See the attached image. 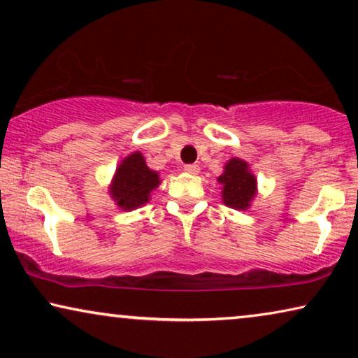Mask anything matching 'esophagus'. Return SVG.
<instances>
[{"label": "esophagus", "mask_w": 358, "mask_h": 358, "mask_svg": "<svg viewBox=\"0 0 358 358\" xmlns=\"http://www.w3.org/2000/svg\"><path fill=\"white\" fill-rule=\"evenodd\" d=\"M184 171H185V173H189V174H197L200 168H199V164H185Z\"/></svg>", "instance_id": "esophagus-1"}]
</instances>
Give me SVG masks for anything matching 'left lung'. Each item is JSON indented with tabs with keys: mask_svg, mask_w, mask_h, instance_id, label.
<instances>
[{
	"mask_svg": "<svg viewBox=\"0 0 358 358\" xmlns=\"http://www.w3.org/2000/svg\"><path fill=\"white\" fill-rule=\"evenodd\" d=\"M218 182L223 184V202L231 208L246 210L256 195V178L249 173L248 163L243 159H229Z\"/></svg>",
	"mask_w": 358,
	"mask_h": 358,
	"instance_id": "left-lung-1",
	"label": "left lung"
}]
</instances>
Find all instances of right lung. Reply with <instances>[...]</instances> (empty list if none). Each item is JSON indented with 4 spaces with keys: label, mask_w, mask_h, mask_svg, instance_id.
Returning <instances> with one entry per match:
<instances>
[{
    "label": "right lung",
    "mask_w": 358,
    "mask_h": 358,
    "mask_svg": "<svg viewBox=\"0 0 358 358\" xmlns=\"http://www.w3.org/2000/svg\"><path fill=\"white\" fill-rule=\"evenodd\" d=\"M158 173L151 171L145 163L143 155L127 156L117 168L110 195L122 210H134L150 200V192L158 187Z\"/></svg>",
    "instance_id": "1"
}]
</instances>
